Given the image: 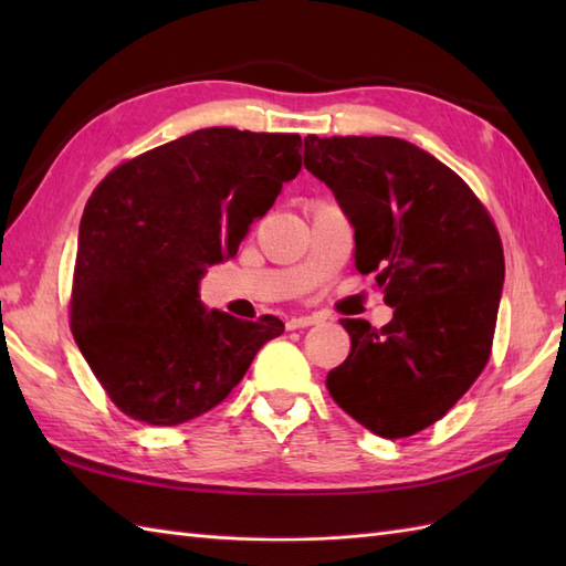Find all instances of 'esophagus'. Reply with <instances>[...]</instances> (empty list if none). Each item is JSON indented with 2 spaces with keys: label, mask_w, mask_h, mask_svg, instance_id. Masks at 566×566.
<instances>
[{
  "label": "esophagus",
  "mask_w": 566,
  "mask_h": 566,
  "mask_svg": "<svg viewBox=\"0 0 566 566\" xmlns=\"http://www.w3.org/2000/svg\"><path fill=\"white\" fill-rule=\"evenodd\" d=\"M321 318L318 316H294L286 321V328L290 331H296V328H308V326H316Z\"/></svg>",
  "instance_id": "esophagus-1"
}]
</instances>
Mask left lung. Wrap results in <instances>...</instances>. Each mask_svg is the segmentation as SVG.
<instances>
[{
	"mask_svg": "<svg viewBox=\"0 0 566 566\" xmlns=\"http://www.w3.org/2000/svg\"><path fill=\"white\" fill-rule=\"evenodd\" d=\"M304 165L350 216L355 268L394 306L379 331L340 321L350 355L326 387L375 436H416L491 357L506 268L496 223L460 175L401 138L306 136Z\"/></svg>",
	"mask_w": 566,
	"mask_h": 566,
	"instance_id": "obj_1",
	"label": "left lung"
}]
</instances>
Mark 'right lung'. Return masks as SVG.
Returning <instances> with one entry per match:
<instances>
[{
    "instance_id": "obj_1",
    "label": "right lung",
    "mask_w": 566,
    "mask_h": 566,
    "mask_svg": "<svg viewBox=\"0 0 566 566\" xmlns=\"http://www.w3.org/2000/svg\"><path fill=\"white\" fill-rule=\"evenodd\" d=\"M302 136L201 128L106 175L84 207L70 331L118 411L179 426L219 406L274 316L240 321L199 302L207 264L238 252L282 185L302 170Z\"/></svg>"
}]
</instances>
